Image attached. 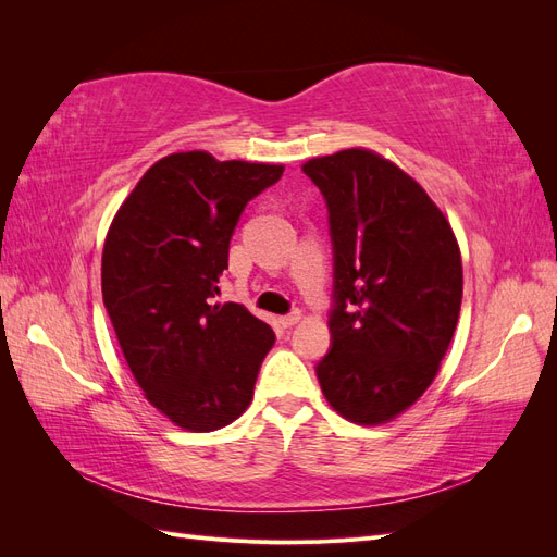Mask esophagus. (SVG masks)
<instances>
[{"label":"esophagus","mask_w":557,"mask_h":557,"mask_svg":"<svg viewBox=\"0 0 557 557\" xmlns=\"http://www.w3.org/2000/svg\"><path fill=\"white\" fill-rule=\"evenodd\" d=\"M299 318H301V313H299V311H290V313L281 315V318H278V323H281L283 327H293L295 323H299Z\"/></svg>","instance_id":"esophagus-1"}]
</instances>
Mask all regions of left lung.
Here are the masks:
<instances>
[{
    "label": "left lung",
    "instance_id": "1",
    "mask_svg": "<svg viewBox=\"0 0 557 557\" xmlns=\"http://www.w3.org/2000/svg\"><path fill=\"white\" fill-rule=\"evenodd\" d=\"M301 170L325 199L334 260L330 350L315 376L334 411L379 425L428 391L446 356L462 305L460 248L428 193L372 150Z\"/></svg>",
    "mask_w": 557,
    "mask_h": 557
}]
</instances>
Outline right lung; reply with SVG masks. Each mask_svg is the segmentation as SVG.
I'll return each instance as SVG.
<instances>
[{
    "label": "right lung",
    "instance_id": "obj_1",
    "mask_svg": "<svg viewBox=\"0 0 557 557\" xmlns=\"http://www.w3.org/2000/svg\"><path fill=\"white\" fill-rule=\"evenodd\" d=\"M281 164L218 162L205 150L156 162L113 218L102 295L146 399L190 432L237 420L276 334L237 301L215 305L230 239Z\"/></svg>",
    "mask_w": 557,
    "mask_h": 557
}]
</instances>
